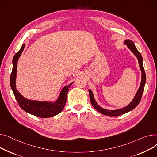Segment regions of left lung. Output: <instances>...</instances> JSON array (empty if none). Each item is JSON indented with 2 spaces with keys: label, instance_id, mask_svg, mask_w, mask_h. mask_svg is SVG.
<instances>
[{
  "label": "left lung",
  "instance_id": "left-lung-1",
  "mask_svg": "<svg viewBox=\"0 0 157 157\" xmlns=\"http://www.w3.org/2000/svg\"><path fill=\"white\" fill-rule=\"evenodd\" d=\"M124 44L127 45V47L129 49L131 52L134 54V56L137 58L138 60V63H139L140 64V68L141 71V84L140 86L138 89L137 93L136 95L134 96L133 99L132 100L131 102L128 104L127 106L122 108H119L117 109H107L102 108L100 106L98 103L96 102V101L95 100L94 94L90 89H89V96H90V100L92 105L97 110L98 112L99 113H102L105 115L108 116H118V115H121L124 113H126L128 112L131 111L133 109H134L138 104L140 103L143 93L144 90V86H145V83H146V73L143 68V58L141 53L137 51L136 49L135 44H134L133 41H132L130 39H126L124 41Z\"/></svg>",
  "mask_w": 157,
  "mask_h": 157
}]
</instances>
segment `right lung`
<instances>
[{"instance_id": "add662e5", "label": "right lung", "mask_w": 157, "mask_h": 157, "mask_svg": "<svg viewBox=\"0 0 157 157\" xmlns=\"http://www.w3.org/2000/svg\"><path fill=\"white\" fill-rule=\"evenodd\" d=\"M25 47L23 44L20 50L14 56L13 59V70L10 77V85L16 99L20 106L31 115L40 118H49L61 113L67 102V96L70 86L73 82L64 86L61 90L58 98L52 101H35L26 99L23 97L16 89V80L17 61Z\"/></svg>"}]
</instances>
